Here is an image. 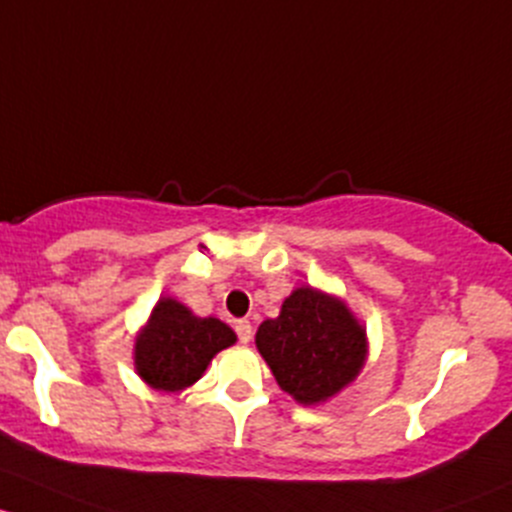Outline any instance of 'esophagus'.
Instances as JSON below:
<instances>
[{"mask_svg":"<svg viewBox=\"0 0 512 512\" xmlns=\"http://www.w3.org/2000/svg\"><path fill=\"white\" fill-rule=\"evenodd\" d=\"M236 328V335H239V342H251V335H254V330H251V323L249 320H239V323L234 325Z\"/></svg>","mask_w":512,"mask_h":512,"instance_id":"esophagus-1","label":"esophagus"}]
</instances>
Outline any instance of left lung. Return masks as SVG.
<instances>
[{
    "label": "left lung",
    "mask_w": 512,
    "mask_h": 512,
    "mask_svg": "<svg viewBox=\"0 0 512 512\" xmlns=\"http://www.w3.org/2000/svg\"><path fill=\"white\" fill-rule=\"evenodd\" d=\"M256 347L283 392L318 404L362 370L365 330L340 300L303 286L288 295L276 320H263Z\"/></svg>",
    "instance_id": "left-lung-1"
}]
</instances>
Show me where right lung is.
<instances>
[{"label":"right lung","mask_w":512,"mask_h":512,"mask_svg":"<svg viewBox=\"0 0 512 512\" xmlns=\"http://www.w3.org/2000/svg\"><path fill=\"white\" fill-rule=\"evenodd\" d=\"M236 335L217 318H197L165 298L135 342V367L150 387L177 392L202 377L212 357L234 345Z\"/></svg>","instance_id":"1"}]
</instances>
